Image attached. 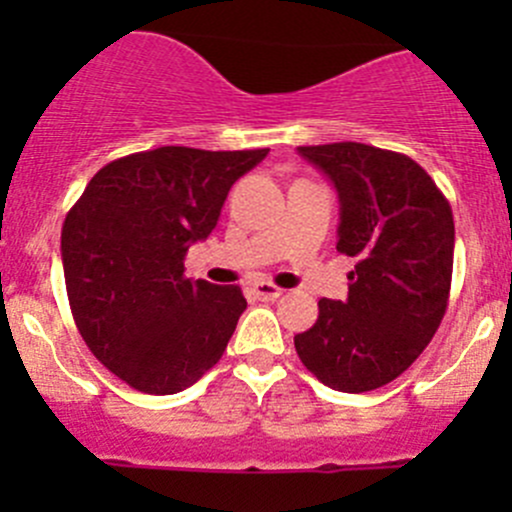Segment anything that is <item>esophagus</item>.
<instances>
[{
	"mask_svg": "<svg viewBox=\"0 0 512 512\" xmlns=\"http://www.w3.org/2000/svg\"><path fill=\"white\" fill-rule=\"evenodd\" d=\"M252 289H255L257 299H262V302H272V299L282 297V292H285V289L272 285V282H257Z\"/></svg>",
	"mask_w": 512,
	"mask_h": 512,
	"instance_id": "1",
	"label": "esophagus"
}]
</instances>
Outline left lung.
Listing matches in <instances>:
<instances>
[{"mask_svg": "<svg viewBox=\"0 0 512 512\" xmlns=\"http://www.w3.org/2000/svg\"><path fill=\"white\" fill-rule=\"evenodd\" d=\"M297 151L337 188V250L356 265L349 297L319 299L317 322L294 337V349L329 389L374 391L414 364L446 314L451 205L404 153L354 141Z\"/></svg>", "mask_w": 512, "mask_h": 512, "instance_id": "left-lung-1", "label": "left lung"}]
</instances>
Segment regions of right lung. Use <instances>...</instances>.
I'll list each match as a JSON object with an SVG mask.
<instances>
[{
	"mask_svg": "<svg viewBox=\"0 0 512 512\" xmlns=\"http://www.w3.org/2000/svg\"><path fill=\"white\" fill-rule=\"evenodd\" d=\"M270 148L163 146L111 160L61 227L71 314L91 354L143 394H178L213 369L245 312L240 287L185 277L232 183Z\"/></svg>",
	"mask_w": 512,
	"mask_h": 512,
	"instance_id": "obj_1",
	"label": "right lung"
}]
</instances>
